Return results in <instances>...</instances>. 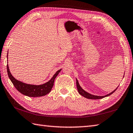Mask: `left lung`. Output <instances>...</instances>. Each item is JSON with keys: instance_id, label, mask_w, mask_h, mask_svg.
Segmentation results:
<instances>
[{"instance_id": "8db88e82", "label": "left lung", "mask_w": 133, "mask_h": 133, "mask_svg": "<svg viewBox=\"0 0 133 133\" xmlns=\"http://www.w3.org/2000/svg\"><path fill=\"white\" fill-rule=\"evenodd\" d=\"M124 77V76H123ZM76 84H77V89H78V93H79V94L84 96V97L85 98H88V99H95V100H96V99H101V98H103L104 97H107V96H109L110 95H112V93L115 92V91L117 89V88H118V87H117L116 89L113 90L112 92L108 93V94L106 95L105 96H96V95H92L90 94V93H88L87 92H86V91L85 90H84L82 89V88H81V87L79 84V82L78 81V79L76 78Z\"/></svg>"}]
</instances>
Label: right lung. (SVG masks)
I'll list each match as a JSON object with an SVG mask.
<instances>
[{"mask_svg": "<svg viewBox=\"0 0 133 133\" xmlns=\"http://www.w3.org/2000/svg\"><path fill=\"white\" fill-rule=\"evenodd\" d=\"M7 58L8 59V53L7 55ZM8 63V59H7ZM62 69L59 70L55 74L51 79L46 82L45 84L41 85H32V84H28L26 83L22 82V81H18L12 76L11 72L10 71V69L9 67V64H7V74L9 75L10 79L11 80L12 84L14 85L15 88L18 90L22 95L29 96V97H37L44 96L51 92V90L54 86V83L55 79L56 78L57 75L61 72Z\"/></svg>", "mask_w": 133, "mask_h": 133, "instance_id": "1", "label": "right lung"}]
</instances>
